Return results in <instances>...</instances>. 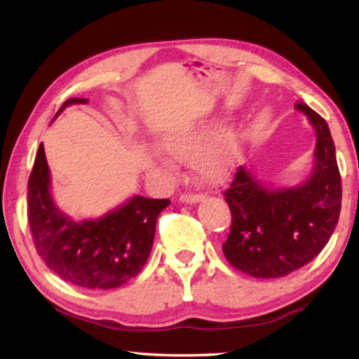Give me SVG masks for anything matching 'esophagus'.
<instances>
[{"label": "esophagus", "mask_w": 359, "mask_h": 359, "mask_svg": "<svg viewBox=\"0 0 359 359\" xmlns=\"http://www.w3.org/2000/svg\"><path fill=\"white\" fill-rule=\"evenodd\" d=\"M204 196L203 194H198V193H184L180 196V201L185 203V204H196L201 201Z\"/></svg>", "instance_id": "1"}]
</instances>
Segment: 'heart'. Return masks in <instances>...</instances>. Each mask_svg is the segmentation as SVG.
Masks as SVG:
<instances>
[{
    "label": "heart",
    "mask_w": 359,
    "mask_h": 359,
    "mask_svg": "<svg viewBox=\"0 0 359 359\" xmlns=\"http://www.w3.org/2000/svg\"><path fill=\"white\" fill-rule=\"evenodd\" d=\"M205 136V128L203 125L193 126H179L172 130L163 139V149L169 155L185 160L191 156L194 151L201 145ZM233 144L234 139L231 131L222 130L205 142L197 154L193 156V168L204 180L217 184L223 180L231 166V156H233Z\"/></svg>",
    "instance_id": "1"
}]
</instances>
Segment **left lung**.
Returning <instances> with one entry per match:
<instances>
[{"instance_id":"obj_1","label":"left lung","mask_w":359,"mask_h":359,"mask_svg":"<svg viewBox=\"0 0 359 359\" xmlns=\"http://www.w3.org/2000/svg\"><path fill=\"white\" fill-rule=\"evenodd\" d=\"M317 133L315 166L294 188H266L241 166L224 199L231 210V229L223 253L231 266L258 278L288 276L317 257L339 222L342 182L336 147L326 120L304 102Z\"/></svg>"}]
</instances>
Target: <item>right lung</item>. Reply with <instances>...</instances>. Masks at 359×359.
Instances as JSON below:
<instances>
[{
  "label": "right lung",
  "instance_id": "1",
  "mask_svg": "<svg viewBox=\"0 0 359 359\" xmlns=\"http://www.w3.org/2000/svg\"><path fill=\"white\" fill-rule=\"evenodd\" d=\"M71 104H87V100H66L53 120ZM169 204V199L133 196L101 218L74 222L53 203L42 144L28 179L36 252L60 278L88 290L117 288L141 272L154 245L156 218Z\"/></svg>",
  "mask_w": 359,
  "mask_h": 359
}]
</instances>
